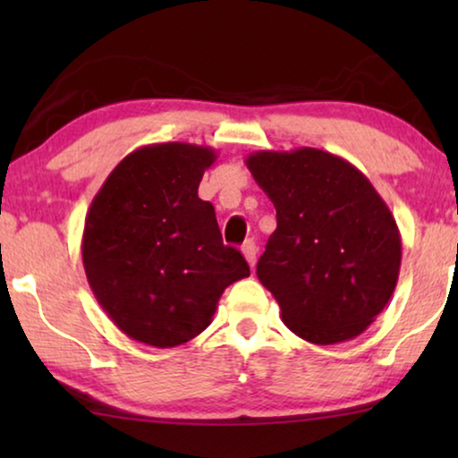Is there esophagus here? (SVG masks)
<instances>
[{"instance_id": "obj_1", "label": "esophagus", "mask_w": 458, "mask_h": 458, "mask_svg": "<svg viewBox=\"0 0 458 458\" xmlns=\"http://www.w3.org/2000/svg\"><path fill=\"white\" fill-rule=\"evenodd\" d=\"M242 254L246 256L248 265L254 267V265H256V254H259V246H256V242H254V240H248L246 243H243V246H242Z\"/></svg>"}]
</instances>
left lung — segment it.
<instances>
[{"label": "left lung", "mask_w": 458, "mask_h": 458, "mask_svg": "<svg viewBox=\"0 0 458 458\" xmlns=\"http://www.w3.org/2000/svg\"><path fill=\"white\" fill-rule=\"evenodd\" d=\"M246 166L277 210V229L256 265L281 321L329 346L360 335L390 302L403 240L365 174L317 148L260 149Z\"/></svg>", "instance_id": "8db88e82"}]
</instances>
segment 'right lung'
I'll list each match as a JSON object with an SVG mask.
<instances>
[{
	"mask_svg": "<svg viewBox=\"0 0 458 458\" xmlns=\"http://www.w3.org/2000/svg\"><path fill=\"white\" fill-rule=\"evenodd\" d=\"M208 146L168 141L118 162L87 210L83 267L93 296L131 340L173 348L202 334L225 287L250 275L198 198Z\"/></svg>",
	"mask_w": 458,
	"mask_h": 458,
	"instance_id": "obj_1",
	"label": "right lung"
}]
</instances>
